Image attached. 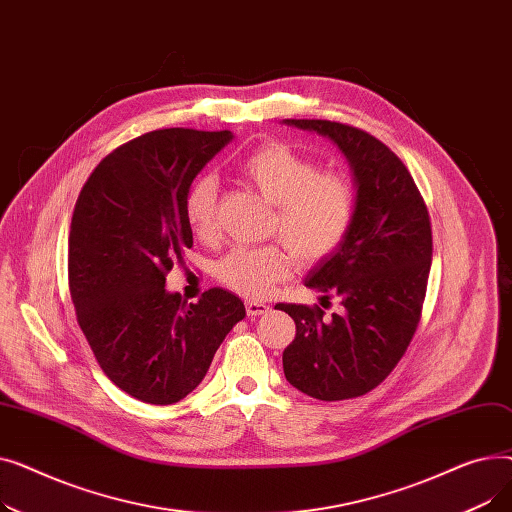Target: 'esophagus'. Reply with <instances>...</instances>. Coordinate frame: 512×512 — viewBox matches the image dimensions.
Returning a JSON list of instances; mask_svg holds the SVG:
<instances>
[{"label":"esophagus","mask_w":512,"mask_h":512,"mask_svg":"<svg viewBox=\"0 0 512 512\" xmlns=\"http://www.w3.org/2000/svg\"><path fill=\"white\" fill-rule=\"evenodd\" d=\"M245 307H247L249 317H259V315H265L267 311H270V305H265L261 301H247Z\"/></svg>","instance_id":"obj_1"}]
</instances>
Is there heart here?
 <instances>
[{
    "mask_svg": "<svg viewBox=\"0 0 512 512\" xmlns=\"http://www.w3.org/2000/svg\"><path fill=\"white\" fill-rule=\"evenodd\" d=\"M240 172L274 205L270 232L291 249L280 242L234 247L215 265V276L240 297L261 299L288 278L292 253L303 263H317L340 247L355 218V193L342 174L319 172L311 157L284 143L253 151ZM184 218L203 240L218 230V182L211 174L197 176L186 188Z\"/></svg>",
    "mask_w": 512,
    "mask_h": 512,
    "instance_id": "b5f03b06",
    "label": "heart"
}]
</instances>
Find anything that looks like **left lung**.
<instances>
[{
	"instance_id": "left-lung-1",
	"label": "left lung",
	"mask_w": 512,
	"mask_h": 512,
	"mask_svg": "<svg viewBox=\"0 0 512 512\" xmlns=\"http://www.w3.org/2000/svg\"><path fill=\"white\" fill-rule=\"evenodd\" d=\"M328 137L355 184V218L340 247L317 261L305 286L338 297L340 311L278 303L297 336L282 355L286 380L319 400L380 386L417 330L432 265V226L407 166L382 141L330 120H284Z\"/></svg>"
}]
</instances>
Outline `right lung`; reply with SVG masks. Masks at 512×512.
I'll return each mask as SVG.
<instances>
[{
  "mask_svg": "<svg viewBox=\"0 0 512 512\" xmlns=\"http://www.w3.org/2000/svg\"><path fill=\"white\" fill-rule=\"evenodd\" d=\"M234 134L164 128L107 155L78 195L68 247V282L78 326L120 390L172 405L205 378L245 305L224 288L199 303L166 290V274L193 230L186 188Z\"/></svg>",
  "mask_w": 512,
  "mask_h": 512,
  "instance_id": "obj_1",
  "label": "right lung"
}]
</instances>
